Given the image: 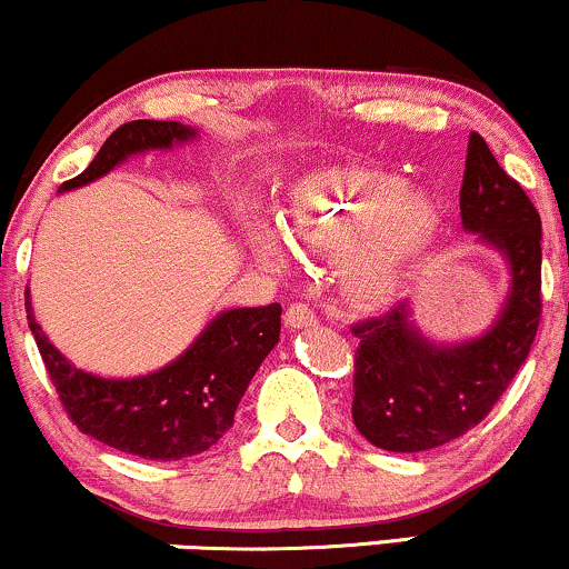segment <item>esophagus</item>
Segmentation results:
<instances>
[{
	"label": "esophagus",
	"instance_id": "34e87169",
	"mask_svg": "<svg viewBox=\"0 0 569 569\" xmlns=\"http://www.w3.org/2000/svg\"><path fill=\"white\" fill-rule=\"evenodd\" d=\"M284 325L290 330H303V327L317 325V313H313L306 303H290L284 311Z\"/></svg>",
	"mask_w": 569,
	"mask_h": 569
}]
</instances>
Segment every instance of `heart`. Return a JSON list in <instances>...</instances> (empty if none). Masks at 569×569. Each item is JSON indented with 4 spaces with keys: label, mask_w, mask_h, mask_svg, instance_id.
Segmentation results:
<instances>
[{
    "label": "heart",
    "mask_w": 569,
    "mask_h": 569,
    "mask_svg": "<svg viewBox=\"0 0 569 569\" xmlns=\"http://www.w3.org/2000/svg\"><path fill=\"white\" fill-rule=\"evenodd\" d=\"M277 218L292 242L332 252L340 292L367 309L402 296L442 233L433 191L365 164H327L298 176ZM242 237L260 263H287V247L271 226L244 218Z\"/></svg>",
    "instance_id": "b5f03b06"
}]
</instances>
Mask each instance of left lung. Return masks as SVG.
<instances>
[{"label":"left lung","mask_w":569,"mask_h":569,"mask_svg":"<svg viewBox=\"0 0 569 569\" xmlns=\"http://www.w3.org/2000/svg\"><path fill=\"white\" fill-rule=\"evenodd\" d=\"M460 226L509 269L506 298L485 332L433 340L412 300L353 327V426L389 452H426L463 437L487 418L530 353L540 325V216L471 132L460 186Z\"/></svg>","instance_id":"obj_1"}]
</instances>
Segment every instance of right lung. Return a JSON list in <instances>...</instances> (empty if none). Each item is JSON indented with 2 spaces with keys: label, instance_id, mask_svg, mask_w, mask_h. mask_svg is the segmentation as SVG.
Returning <instances> with one entry per match:
<instances>
[{
  "label": "right lung",
  "instance_id": "1",
  "mask_svg": "<svg viewBox=\"0 0 569 569\" xmlns=\"http://www.w3.org/2000/svg\"><path fill=\"white\" fill-rule=\"evenodd\" d=\"M199 140V127L138 119L113 130L87 170L60 193L96 183L127 159L172 151ZM26 319L60 402L77 429L113 450L149 460H180L210 450L233 426L247 386L282 330V306L218 311L189 349L159 370L136 378H103L71 365L33 319L26 290Z\"/></svg>",
  "mask_w": 569,
  "mask_h": 569
}]
</instances>
